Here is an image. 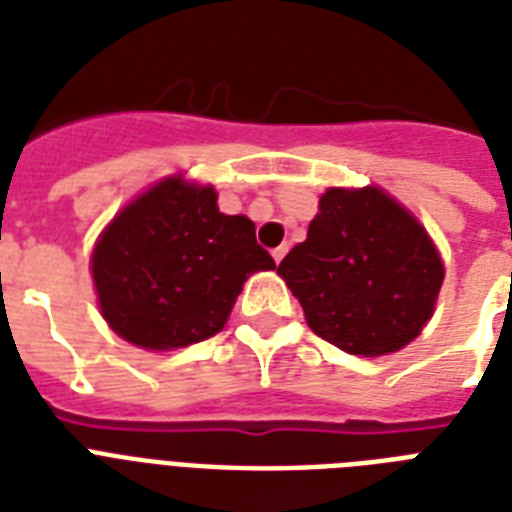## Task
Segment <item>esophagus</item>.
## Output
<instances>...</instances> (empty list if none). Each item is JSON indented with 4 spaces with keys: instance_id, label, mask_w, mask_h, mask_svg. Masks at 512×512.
I'll return each mask as SVG.
<instances>
[{
    "instance_id": "34e87169",
    "label": "esophagus",
    "mask_w": 512,
    "mask_h": 512,
    "mask_svg": "<svg viewBox=\"0 0 512 512\" xmlns=\"http://www.w3.org/2000/svg\"><path fill=\"white\" fill-rule=\"evenodd\" d=\"M287 252H289V247H287V244H281V247H276V249H273L271 255H273V260H276V263H281V260H284V255H287Z\"/></svg>"
}]
</instances>
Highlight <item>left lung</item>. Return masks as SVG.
<instances>
[{
	"label": "left lung",
	"instance_id": "left-lung-1",
	"mask_svg": "<svg viewBox=\"0 0 512 512\" xmlns=\"http://www.w3.org/2000/svg\"><path fill=\"white\" fill-rule=\"evenodd\" d=\"M276 273L316 335L369 358L396 353L420 335L444 284L428 231L374 185L329 188L308 239Z\"/></svg>",
	"mask_w": 512,
	"mask_h": 512
}]
</instances>
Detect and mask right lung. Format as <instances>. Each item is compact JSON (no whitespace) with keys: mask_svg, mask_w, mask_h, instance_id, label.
Segmentation results:
<instances>
[{"mask_svg":"<svg viewBox=\"0 0 512 512\" xmlns=\"http://www.w3.org/2000/svg\"><path fill=\"white\" fill-rule=\"evenodd\" d=\"M103 319L146 350H175L225 327L241 284L276 263L255 223L223 215L212 185L167 177L130 201L92 249Z\"/></svg>","mask_w":512,"mask_h":512,"instance_id":"1","label":"right lung"}]
</instances>
